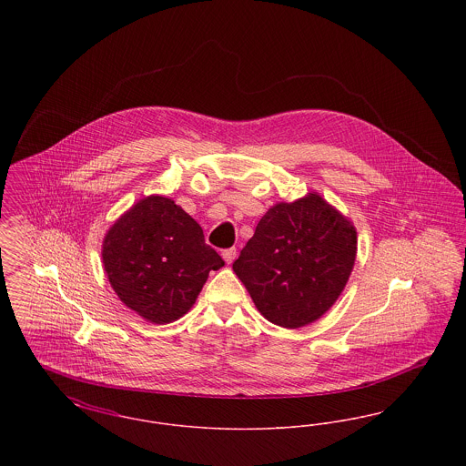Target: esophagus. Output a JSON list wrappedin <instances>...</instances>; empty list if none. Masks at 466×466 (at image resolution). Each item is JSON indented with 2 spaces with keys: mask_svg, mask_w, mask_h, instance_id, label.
I'll use <instances>...</instances> for the list:
<instances>
[{
  "mask_svg": "<svg viewBox=\"0 0 466 466\" xmlns=\"http://www.w3.org/2000/svg\"><path fill=\"white\" fill-rule=\"evenodd\" d=\"M236 255H238V249L236 248H228V249H223L222 257L223 260L227 264H232L236 260Z\"/></svg>",
  "mask_w": 466,
  "mask_h": 466,
  "instance_id": "obj_1",
  "label": "esophagus"
}]
</instances>
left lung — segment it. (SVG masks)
Here are the masks:
<instances>
[{
  "mask_svg": "<svg viewBox=\"0 0 466 466\" xmlns=\"http://www.w3.org/2000/svg\"><path fill=\"white\" fill-rule=\"evenodd\" d=\"M356 249L353 222L309 192L270 206L232 268L267 321L300 329L337 302Z\"/></svg>",
  "mask_w": 466,
  "mask_h": 466,
  "instance_id": "8db88e82",
  "label": "left lung"
}]
</instances>
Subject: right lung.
I'll return each mask as SVG.
<instances>
[{
    "mask_svg": "<svg viewBox=\"0 0 466 466\" xmlns=\"http://www.w3.org/2000/svg\"><path fill=\"white\" fill-rule=\"evenodd\" d=\"M103 266L116 297L154 325L185 316L209 270L225 266L199 223L164 196L137 200L103 239Z\"/></svg>",
    "mask_w": 466,
    "mask_h": 466,
    "instance_id": "obj_1",
    "label": "right lung"
}]
</instances>
